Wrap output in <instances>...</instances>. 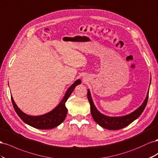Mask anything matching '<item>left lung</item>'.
Here are the masks:
<instances>
[{
    "instance_id": "left-lung-1",
    "label": "left lung",
    "mask_w": 158,
    "mask_h": 158,
    "mask_svg": "<svg viewBox=\"0 0 158 158\" xmlns=\"http://www.w3.org/2000/svg\"><path fill=\"white\" fill-rule=\"evenodd\" d=\"M148 94H149V89H148L145 100L143 101L142 105L138 107L136 110H135L134 111L131 112V113L122 116H108L101 113L97 110L93 101L91 95V92H90L89 89H87V98L89 101L90 105H91V112L94 120L99 126H101V127L106 128L107 130H116L123 128L127 127L130 124H131L135 120H136L141 115L144 109H145L148 100Z\"/></svg>"
}]
</instances>
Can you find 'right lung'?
<instances>
[{
  "label": "right lung",
  "instance_id": "add662e5",
  "mask_svg": "<svg viewBox=\"0 0 158 158\" xmlns=\"http://www.w3.org/2000/svg\"><path fill=\"white\" fill-rule=\"evenodd\" d=\"M81 83V81L80 79L76 80L73 84H72L69 89L67 90L65 95L61 101L60 102V104L55 109L46 114L40 116H30L26 114L18 107L14 99L11 96L12 105L17 114L26 124L40 130L52 129L61 124L65 120L67 114V109L65 106V102L71 95L72 92L73 91L75 87Z\"/></svg>",
  "mask_w": 158,
  "mask_h": 158
}]
</instances>
